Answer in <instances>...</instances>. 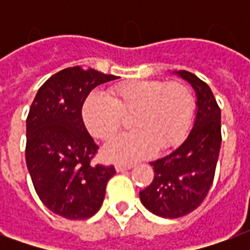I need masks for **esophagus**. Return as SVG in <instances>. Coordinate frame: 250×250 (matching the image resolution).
Segmentation results:
<instances>
[{
	"label": "esophagus",
	"instance_id": "1",
	"mask_svg": "<svg viewBox=\"0 0 250 250\" xmlns=\"http://www.w3.org/2000/svg\"><path fill=\"white\" fill-rule=\"evenodd\" d=\"M132 167H134L132 165H120V163L115 165V170H116L118 173H122V171H127V170H131Z\"/></svg>",
	"mask_w": 250,
	"mask_h": 250
}]
</instances>
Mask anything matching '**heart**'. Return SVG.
<instances>
[{"label": "heart", "instance_id": "b5f03b06", "mask_svg": "<svg viewBox=\"0 0 250 250\" xmlns=\"http://www.w3.org/2000/svg\"><path fill=\"white\" fill-rule=\"evenodd\" d=\"M194 111L191 91L178 82L136 80L109 89V98L91 93L83 105L85 127L98 139H109L132 115L131 132L115 136L104 155L116 163L138 162L154 152L179 146L188 135Z\"/></svg>", "mask_w": 250, "mask_h": 250}]
</instances>
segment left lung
Returning <instances> with one entry per match:
<instances>
[{
  "instance_id": "1",
  "label": "left lung",
  "mask_w": 250,
  "mask_h": 250,
  "mask_svg": "<svg viewBox=\"0 0 250 250\" xmlns=\"http://www.w3.org/2000/svg\"><path fill=\"white\" fill-rule=\"evenodd\" d=\"M174 75L193 87L195 119L177 150L150 162L154 181L139 193L143 206L163 218H178L201 205L213 184L221 148V109L210 87L191 72Z\"/></svg>"
}]
</instances>
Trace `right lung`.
I'll use <instances>...</instances> for the list:
<instances>
[{"mask_svg":"<svg viewBox=\"0 0 250 250\" xmlns=\"http://www.w3.org/2000/svg\"><path fill=\"white\" fill-rule=\"evenodd\" d=\"M92 68L57 72L37 91L26 118V167L41 202L55 214L84 220L98 213L114 166L93 165L98 146L82 116L100 84L116 80Z\"/></svg>","mask_w":250,"mask_h":250,"instance_id":"right-lung-1","label":"right lung"}]
</instances>
